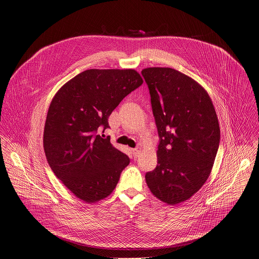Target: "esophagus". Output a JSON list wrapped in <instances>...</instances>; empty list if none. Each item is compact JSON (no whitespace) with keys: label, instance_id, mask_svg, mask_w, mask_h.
Masks as SVG:
<instances>
[{"label":"esophagus","instance_id":"34e87169","mask_svg":"<svg viewBox=\"0 0 259 259\" xmlns=\"http://www.w3.org/2000/svg\"><path fill=\"white\" fill-rule=\"evenodd\" d=\"M132 154H133V157H134V158H137L138 155H139V151H138V150H133V151H132Z\"/></svg>","mask_w":259,"mask_h":259}]
</instances>
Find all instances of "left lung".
<instances>
[{
  "instance_id": "8db88e82",
  "label": "left lung",
  "mask_w": 259,
  "mask_h": 259,
  "mask_svg": "<svg viewBox=\"0 0 259 259\" xmlns=\"http://www.w3.org/2000/svg\"><path fill=\"white\" fill-rule=\"evenodd\" d=\"M149 86L160 143L158 165L145 174L152 194L176 205L208 179L220 141L212 100L194 79L170 67L141 70Z\"/></svg>"
}]
</instances>
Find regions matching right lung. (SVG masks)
Listing matches in <instances>:
<instances>
[{"instance_id": "add662e5", "label": "right lung", "mask_w": 259, "mask_h": 259, "mask_svg": "<svg viewBox=\"0 0 259 259\" xmlns=\"http://www.w3.org/2000/svg\"><path fill=\"white\" fill-rule=\"evenodd\" d=\"M143 83L134 69H87L54 95L44 128V151L59 180L77 198L98 202L115 190L130 163L109 138L108 126L119 103Z\"/></svg>"}]
</instances>
